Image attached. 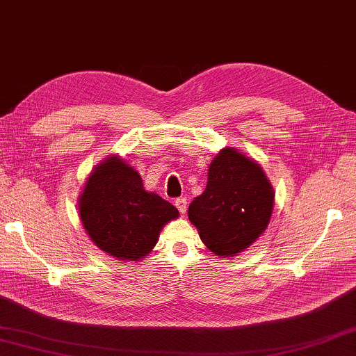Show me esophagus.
I'll return each instance as SVG.
<instances>
[{
    "instance_id": "esophagus-1",
    "label": "esophagus",
    "mask_w": 356,
    "mask_h": 356,
    "mask_svg": "<svg viewBox=\"0 0 356 356\" xmlns=\"http://www.w3.org/2000/svg\"><path fill=\"white\" fill-rule=\"evenodd\" d=\"M186 198L185 197H180V198H177V200L175 202V204H176V208L179 209V212L180 213H185L186 212Z\"/></svg>"
}]
</instances>
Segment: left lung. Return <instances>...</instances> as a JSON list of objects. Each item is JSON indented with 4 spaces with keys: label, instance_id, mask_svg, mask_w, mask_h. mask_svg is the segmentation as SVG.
I'll use <instances>...</instances> for the list:
<instances>
[{
    "label": "left lung",
    "instance_id": "8db88e82",
    "mask_svg": "<svg viewBox=\"0 0 356 356\" xmlns=\"http://www.w3.org/2000/svg\"><path fill=\"white\" fill-rule=\"evenodd\" d=\"M275 191L261 165L234 147H225L209 163L208 184L188 208L208 249L232 258L258 239L270 222Z\"/></svg>",
    "mask_w": 356,
    "mask_h": 356
}]
</instances>
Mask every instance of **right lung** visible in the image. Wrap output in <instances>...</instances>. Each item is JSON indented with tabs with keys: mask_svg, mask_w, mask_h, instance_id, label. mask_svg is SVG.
<instances>
[{
	"mask_svg": "<svg viewBox=\"0 0 356 356\" xmlns=\"http://www.w3.org/2000/svg\"><path fill=\"white\" fill-rule=\"evenodd\" d=\"M81 225L98 249L126 262L140 261L179 211L145 191L139 172L118 154L92 168L79 195Z\"/></svg>",
	"mask_w": 356,
	"mask_h": 356,
	"instance_id": "add662e5",
	"label": "right lung"
}]
</instances>
